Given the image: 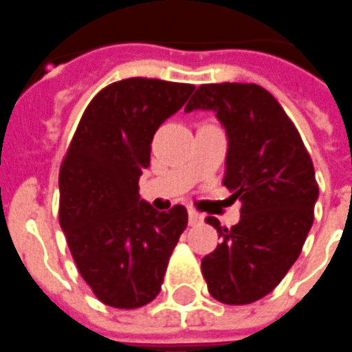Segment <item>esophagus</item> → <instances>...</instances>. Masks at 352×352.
Instances as JSON below:
<instances>
[{"label": "esophagus", "instance_id": "34e87169", "mask_svg": "<svg viewBox=\"0 0 352 352\" xmlns=\"http://www.w3.org/2000/svg\"><path fill=\"white\" fill-rule=\"evenodd\" d=\"M204 221V214H199L196 210H189V225H198Z\"/></svg>", "mask_w": 352, "mask_h": 352}]
</instances>
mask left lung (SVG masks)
<instances>
[{"instance_id":"left-lung-1","label":"left lung","mask_w":352,"mask_h":352,"mask_svg":"<svg viewBox=\"0 0 352 352\" xmlns=\"http://www.w3.org/2000/svg\"><path fill=\"white\" fill-rule=\"evenodd\" d=\"M216 112L227 132L223 185L240 198L230 229L209 216L223 238L201 260L210 296L247 305L267 296L298 260L314 220L318 184L300 132L271 92L256 83H209L185 107Z\"/></svg>"}]
</instances>
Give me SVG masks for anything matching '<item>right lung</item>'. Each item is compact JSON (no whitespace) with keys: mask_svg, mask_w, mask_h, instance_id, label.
Returning a JSON list of instances; mask_svg holds the SVG:
<instances>
[{"mask_svg":"<svg viewBox=\"0 0 352 352\" xmlns=\"http://www.w3.org/2000/svg\"><path fill=\"white\" fill-rule=\"evenodd\" d=\"M194 85L129 78L92 98L60 168V225L76 267L100 302L138 309L162 291L187 209L158 212L140 198L151 143Z\"/></svg>","mask_w":352,"mask_h":352,"instance_id":"right-lung-1","label":"right lung"}]
</instances>
